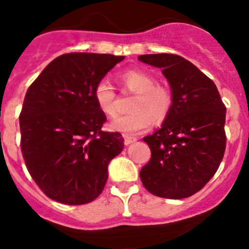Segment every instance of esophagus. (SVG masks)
<instances>
[{
  "instance_id": "1",
  "label": "esophagus",
  "mask_w": 249,
  "mask_h": 249,
  "mask_svg": "<svg viewBox=\"0 0 249 249\" xmlns=\"http://www.w3.org/2000/svg\"><path fill=\"white\" fill-rule=\"evenodd\" d=\"M123 138H124V144H126V145L131 144V143L136 142V141H137L136 137H129V136H126V134L123 136Z\"/></svg>"
}]
</instances>
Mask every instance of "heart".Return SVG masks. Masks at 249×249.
<instances>
[{
	"label": "heart",
	"mask_w": 249,
	"mask_h": 249,
	"mask_svg": "<svg viewBox=\"0 0 249 249\" xmlns=\"http://www.w3.org/2000/svg\"><path fill=\"white\" fill-rule=\"evenodd\" d=\"M123 90L134 93L129 105L131 113L116 118L111 128L124 134H137L152 126V121L160 124L172 112L174 97L170 89L157 84L156 77L143 70L131 69L120 75ZM93 100L107 117L118 113V96L107 80L102 79L93 88Z\"/></svg>",
	"instance_id": "1"
}]
</instances>
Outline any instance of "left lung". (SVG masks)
<instances>
[{"instance_id":"8db88e82","label":"left lung","mask_w":249,"mask_h":249,"mask_svg":"<svg viewBox=\"0 0 249 249\" xmlns=\"http://www.w3.org/2000/svg\"><path fill=\"white\" fill-rule=\"evenodd\" d=\"M138 60L160 68L172 89V112L143 138L152 157L140 173L143 186L164 199H184L206 185L226 149V107L213 80L175 54H147Z\"/></svg>"}]
</instances>
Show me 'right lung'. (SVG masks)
Wrapping results in <instances>:
<instances>
[{"label": "right lung", "mask_w": 249, "mask_h": 249, "mask_svg": "<svg viewBox=\"0 0 249 249\" xmlns=\"http://www.w3.org/2000/svg\"><path fill=\"white\" fill-rule=\"evenodd\" d=\"M124 59L111 54H63L27 90L19 115L20 149L29 174L52 200L93 201L106 185L107 166L123 149L118 132H104L106 116L93 88Z\"/></svg>", "instance_id": "1"}]
</instances>
